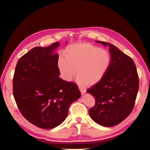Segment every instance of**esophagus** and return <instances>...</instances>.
I'll return each mask as SVG.
<instances>
[{
    "instance_id": "1",
    "label": "esophagus",
    "mask_w": 150,
    "mask_h": 150,
    "mask_svg": "<svg viewBox=\"0 0 150 150\" xmlns=\"http://www.w3.org/2000/svg\"><path fill=\"white\" fill-rule=\"evenodd\" d=\"M79 90H80V91H81V93L82 94H84L86 93V91L84 89H83L79 88Z\"/></svg>"
}]
</instances>
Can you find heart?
<instances>
[{"label": "heart", "instance_id": "1", "mask_svg": "<svg viewBox=\"0 0 150 150\" xmlns=\"http://www.w3.org/2000/svg\"><path fill=\"white\" fill-rule=\"evenodd\" d=\"M111 62V54L107 49L88 43H78L66 49L59 68L66 81H72L76 74L79 84L91 86L103 78Z\"/></svg>", "mask_w": 150, "mask_h": 150}]
</instances>
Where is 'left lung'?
Listing matches in <instances>:
<instances>
[{"instance_id":"left-lung-1","label":"left lung","mask_w":150,"mask_h":150,"mask_svg":"<svg viewBox=\"0 0 150 150\" xmlns=\"http://www.w3.org/2000/svg\"><path fill=\"white\" fill-rule=\"evenodd\" d=\"M110 46L111 62L103 78L87 89L95 99L89 109L92 120L103 126L118 125L133 111L139 89V77L133 59L112 44L96 41Z\"/></svg>"}]
</instances>
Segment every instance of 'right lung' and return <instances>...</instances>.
I'll list each match as a JSON object with an SVG mask.
<instances>
[{"mask_svg": "<svg viewBox=\"0 0 150 150\" xmlns=\"http://www.w3.org/2000/svg\"><path fill=\"white\" fill-rule=\"evenodd\" d=\"M55 42L35 47L18 61L13 77V95L17 106L30 123L43 129L61 124L69 106L81 96L78 86L61 79Z\"/></svg>", "mask_w": 150, "mask_h": 150, "instance_id": "right-lung-1", "label": "right lung"}]
</instances>
